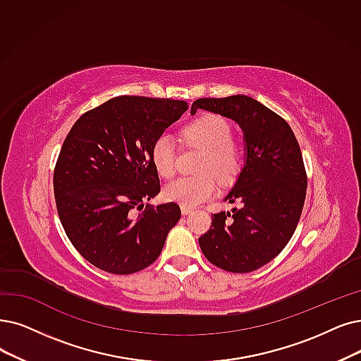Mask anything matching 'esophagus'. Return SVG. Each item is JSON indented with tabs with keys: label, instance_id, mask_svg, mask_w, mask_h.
Here are the masks:
<instances>
[{
	"label": "esophagus",
	"instance_id": "34e87169",
	"mask_svg": "<svg viewBox=\"0 0 361 361\" xmlns=\"http://www.w3.org/2000/svg\"><path fill=\"white\" fill-rule=\"evenodd\" d=\"M180 212H182V214L185 216V214H190L191 212H192V207H186V206H182L180 207Z\"/></svg>",
	"mask_w": 361,
	"mask_h": 361
}]
</instances>
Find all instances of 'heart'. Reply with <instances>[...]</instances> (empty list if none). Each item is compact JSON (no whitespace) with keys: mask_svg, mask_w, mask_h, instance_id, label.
Returning a JSON list of instances; mask_svg holds the SVG:
<instances>
[{"mask_svg":"<svg viewBox=\"0 0 361 361\" xmlns=\"http://www.w3.org/2000/svg\"><path fill=\"white\" fill-rule=\"evenodd\" d=\"M231 135V124L218 114H203L186 126L183 137L190 145L203 151L198 171L204 173L197 176H183L169 183L163 191L164 198L171 203L194 207L218 192L219 185L214 176L222 182L234 180L241 171L244 154L240 143ZM151 161L161 178L170 179L175 176L178 154L171 135L161 133L155 137L151 147Z\"/></svg>","mask_w":361,"mask_h":361,"instance_id":"b5f03b06","label":"heart"}]
</instances>
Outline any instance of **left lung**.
<instances>
[{
    "mask_svg": "<svg viewBox=\"0 0 361 361\" xmlns=\"http://www.w3.org/2000/svg\"><path fill=\"white\" fill-rule=\"evenodd\" d=\"M197 109L234 120L246 142L244 167L225 197L240 207L212 214L200 247L225 271H255L280 255L300 219L307 171L299 143L286 120L249 96L197 99L191 114Z\"/></svg>",
    "mask_w": 361,
    "mask_h": 361,
    "instance_id": "8db88e82",
    "label": "left lung"
}]
</instances>
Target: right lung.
Returning a JSON list of instances; mask_svg holds the SVG:
<instances>
[{
	"mask_svg": "<svg viewBox=\"0 0 361 361\" xmlns=\"http://www.w3.org/2000/svg\"><path fill=\"white\" fill-rule=\"evenodd\" d=\"M186 109L183 100L117 96L69 130L53 173L56 207L72 246L99 269L127 276L149 267L180 219L176 203L143 209V200L161 190L152 143Z\"/></svg>",
	"mask_w": 361,
	"mask_h": 361,
	"instance_id": "1",
	"label": "right lung"
}]
</instances>
